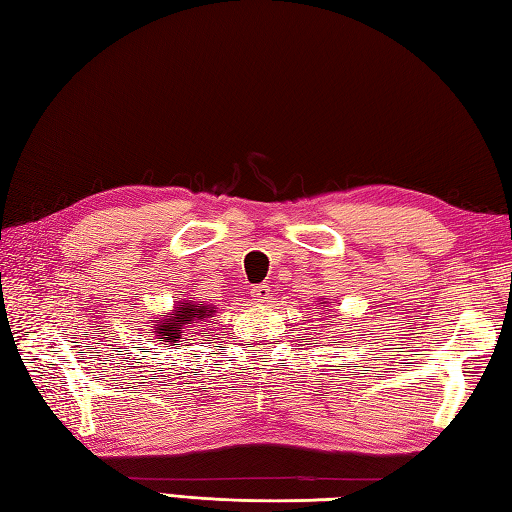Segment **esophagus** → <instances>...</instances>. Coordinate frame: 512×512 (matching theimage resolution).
I'll return each instance as SVG.
<instances>
[{
    "instance_id": "obj_1",
    "label": "esophagus",
    "mask_w": 512,
    "mask_h": 512,
    "mask_svg": "<svg viewBox=\"0 0 512 512\" xmlns=\"http://www.w3.org/2000/svg\"><path fill=\"white\" fill-rule=\"evenodd\" d=\"M250 297H253V301H257V303H268L270 299H273V290L259 284V286L250 288Z\"/></svg>"
}]
</instances>
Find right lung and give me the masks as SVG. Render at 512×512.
<instances>
[{"label": "right lung", "instance_id": "1", "mask_svg": "<svg viewBox=\"0 0 512 512\" xmlns=\"http://www.w3.org/2000/svg\"><path fill=\"white\" fill-rule=\"evenodd\" d=\"M211 310L209 306H204V303H184V308H178L173 312V317L169 319H162L156 328V336H160L165 345L171 350V345H176V350L180 347V336H182V328H187L189 321L195 319H204V317H211ZM165 317V314H162Z\"/></svg>", "mask_w": 512, "mask_h": 512}]
</instances>
